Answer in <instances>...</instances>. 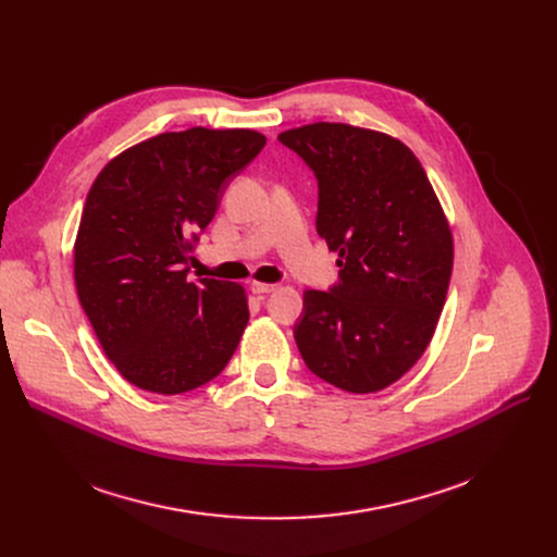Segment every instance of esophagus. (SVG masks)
<instances>
[{"label": "esophagus", "instance_id": "34e87169", "mask_svg": "<svg viewBox=\"0 0 557 557\" xmlns=\"http://www.w3.org/2000/svg\"><path fill=\"white\" fill-rule=\"evenodd\" d=\"M250 288H252V294H257V296H267V294H273V290L277 288V284H267V282H250Z\"/></svg>", "mask_w": 557, "mask_h": 557}]
</instances>
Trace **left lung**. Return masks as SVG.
Wrapping results in <instances>:
<instances>
[{"label":"left lung","mask_w":557,"mask_h":557,"mask_svg":"<svg viewBox=\"0 0 557 557\" xmlns=\"http://www.w3.org/2000/svg\"><path fill=\"white\" fill-rule=\"evenodd\" d=\"M277 139L313 171L315 230L338 252V282L305 290L300 355L341 391H382L435 332L454 267L449 223L420 160L391 135L318 122Z\"/></svg>","instance_id":"1"}]
</instances>
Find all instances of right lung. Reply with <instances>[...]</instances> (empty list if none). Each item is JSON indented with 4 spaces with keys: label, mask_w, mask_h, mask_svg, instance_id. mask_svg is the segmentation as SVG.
Returning <instances> with one entry per match:
<instances>
[{
    "label": "right lung",
    "mask_w": 557,
    "mask_h": 557,
    "mask_svg": "<svg viewBox=\"0 0 557 557\" xmlns=\"http://www.w3.org/2000/svg\"><path fill=\"white\" fill-rule=\"evenodd\" d=\"M263 144L246 128L162 133L110 160L87 191L74 246L78 300L133 386L194 391L237 349L246 290L214 277L191 282L187 261L225 187Z\"/></svg>",
    "instance_id": "add662e5"
}]
</instances>
